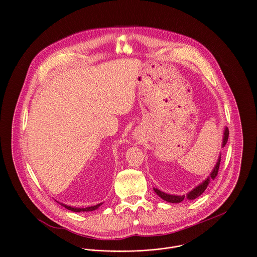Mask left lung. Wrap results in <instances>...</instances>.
<instances>
[{"label": "left lung", "instance_id": "1", "mask_svg": "<svg viewBox=\"0 0 257 257\" xmlns=\"http://www.w3.org/2000/svg\"><path fill=\"white\" fill-rule=\"evenodd\" d=\"M228 135H229L228 128L225 127V128H224V132H223V139H222V145H221V147H223L226 145V142H227V140H228ZM220 157H219V159H218V162H217V164L215 165V167H214L212 173L210 174V176H209L203 183L198 185V186H197L196 188H194L191 192H189L187 195H181V196L169 195V194H166V193H164V192L158 190L157 188H153V190H154V192H155L161 199H163L164 201L169 202V203H175V204H176V203H181L184 200H194V199L198 198L199 196H201V195L205 192V190L207 189L208 185L210 183V180H214V179L217 177L218 172H219V168H220Z\"/></svg>", "mask_w": 257, "mask_h": 257}]
</instances>
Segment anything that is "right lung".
Returning <instances> with one entry per match:
<instances>
[{
    "label": "right lung",
    "instance_id": "obj_1",
    "mask_svg": "<svg viewBox=\"0 0 257 257\" xmlns=\"http://www.w3.org/2000/svg\"><path fill=\"white\" fill-rule=\"evenodd\" d=\"M63 207H65L66 209L72 211V212H76V213H79V212H90V211H95L96 209H98L102 203L96 205V206H92V207H87V208H73V207H70V206H67V205H64V204H61Z\"/></svg>",
    "mask_w": 257,
    "mask_h": 257
}]
</instances>
